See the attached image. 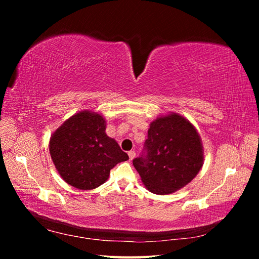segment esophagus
Wrapping results in <instances>:
<instances>
[{
  "mask_svg": "<svg viewBox=\"0 0 259 259\" xmlns=\"http://www.w3.org/2000/svg\"><path fill=\"white\" fill-rule=\"evenodd\" d=\"M135 155H136V153H135V151L134 150H132V151H128V156H130V160H133L135 158Z\"/></svg>",
  "mask_w": 259,
  "mask_h": 259,
  "instance_id": "1",
  "label": "esophagus"
}]
</instances>
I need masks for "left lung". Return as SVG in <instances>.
Masks as SVG:
<instances>
[{
  "label": "left lung",
  "mask_w": 259,
  "mask_h": 259,
  "mask_svg": "<svg viewBox=\"0 0 259 259\" xmlns=\"http://www.w3.org/2000/svg\"><path fill=\"white\" fill-rule=\"evenodd\" d=\"M145 152L133 160L147 189L169 194L189 184L199 174L204 151L198 131L186 117L175 112L150 123Z\"/></svg>",
  "instance_id": "obj_1"
}]
</instances>
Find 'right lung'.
I'll return each mask as SVG.
<instances>
[{
    "label": "right lung",
    "instance_id": "right-lung-1",
    "mask_svg": "<svg viewBox=\"0 0 259 259\" xmlns=\"http://www.w3.org/2000/svg\"><path fill=\"white\" fill-rule=\"evenodd\" d=\"M50 153L61 178L80 190L103 185L111 168L128 160L127 153L106 134L105 117L90 110L70 116L53 133Z\"/></svg>",
    "mask_w": 259,
    "mask_h": 259
}]
</instances>
